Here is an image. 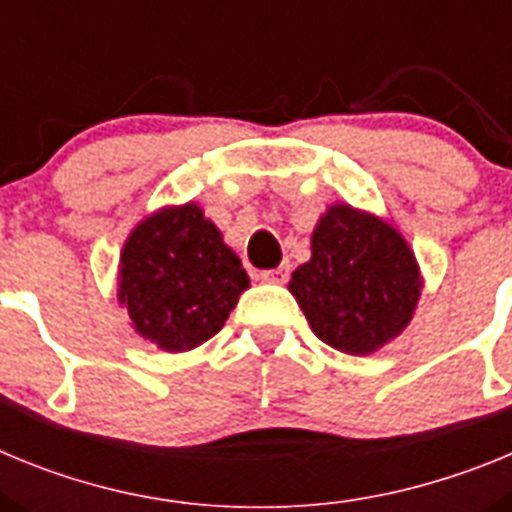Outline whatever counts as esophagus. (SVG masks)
I'll use <instances>...</instances> for the list:
<instances>
[{
  "mask_svg": "<svg viewBox=\"0 0 512 512\" xmlns=\"http://www.w3.org/2000/svg\"><path fill=\"white\" fill-rule=\"evenodd\" d=\"M289 279V266L282 264L277 269H266L261 271V282L266 284H284Z\"/></svg>",
  "mask_w": 512,
  "mask_h": 512,
  "instance_id": "1",
  "label": "esophagus"
}]
</instances>
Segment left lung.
<instances>
[{
    "label": "left lung",
    "instance_id": "1",
    "mask_svg": "<svg viewBox=\"0 0 512 512\" xmlns=\"http://www.w3.org/2000/svg\"><path fill=\"white\" fill-rule=\"evenodd\" d=\"M310 251V261L292 271L289 292L320 341L369 356L408 328L423 277L390 220L336 202L312 230Z\"/></svg>",
    "mask_w": 512,
    "mask_h": 512
}]
</instances>
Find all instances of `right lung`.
I'll return each mask as SVG.
<instances>
[{"instance_id":"add662e5","label":"right lung","mask_w":512,"mask_h":512,"mask_svg":"<svg viewBox=\"0 0 512 512\" xmlns=\"http://www.w3.org/2000/svg\"><path fill=\"white\" fill-rule=\"evenodd\" d=\"M248 284L241 259L197 202L143 217L117 266V302L130 328L169 354L210 341Z\"/></svg>"}]
</instances>
